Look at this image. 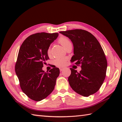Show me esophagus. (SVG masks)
I'll use <instances>...</instances> for the list:
<instances>
[{
    "instance_id": "1",
    "label": "esophagus",
    "mask_w": 122,
    "mask_h": 122,
    "mask_svg": "<svg viewBox=\"0 0 122 122\" xmlns=\"http://www.w3.org/2000/svg\"><path fill=\"white\" fill-rule=\"evenodd\" d=\"M59 69H60V71L62 72L64 69H65V67H60V68H59Z\"/></svg>"
}]
</instances>
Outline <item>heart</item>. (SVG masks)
<instances>
[{
	"mask_svg": "<svg viewBox=\"0 0 122 122\" xmlns=\"http://www.w3.org/2000/svg\"><path fill=\"white\" fill-rule=\"evenodd\" d=\"M59 42L66 49L68 48L70 46H72V43L70 40L68 38L64 37V36H62V37H61L59 39ZM47 53L48 56L51 55V51L50 48H49L48 49ZM66 59L64 58H58L56 59L54 61V64L58 66H63L65 65V64L66 63Z\"/></svg>",
	"mask_w": 122,
	"mask_h": 122,
	"instance_id": "obj_1",
	"label": "heart"
}]
</instances>
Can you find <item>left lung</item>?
Instances as JSON below:
<instances>
[{"mask_svg":"<svg viewBox=\"0 0 122 122\" xmlns=\"http://www.w3.org/2000/svg\"><path fill=\"white\" fill-rule=\"evenodd\" d=\"M60 33L68 37L74 47L71 62L81 66V70L70 68L69 84L75 92L83 97H89L98 91L104 81L107 63L105 53L99 42L86 30L74 29Z\"/></svg>","mask_w":122,"mask_h":122,"instance_id":"8db88e82","label":"left lung"}]
</instances>
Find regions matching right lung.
<instances>
[{"label": "right lung", "instance_id": "add662e5", "mask_svg": "<svg viewBox=\"0 0 122 122\" xmlns=\"http://www.w3.org/2000/svg\"><path fill=\"white\" fill-rule=\"evenodd\" d=\"M58 36V33H35L25 39L19 49L15 71L23 92L32 100H43L54 89L59 69L54 67L46 73L42 67L49 59V46Z\"/></svg>", "mask_w": 122, "mask_h": 122}]
</instances>
